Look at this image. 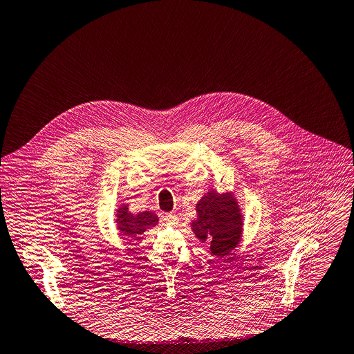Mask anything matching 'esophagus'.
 I'll return each instance as SVG.
<instances>
[{"instance_id":"34e87169","label":"esophagus","mask_w":354,"mask_h":354,"mask_svg":"<svg viewBox=\"0 0 354 354\" xmlns=\"http://www.w3.org/2000/svg\"><path fill=\"white\" fill-rule=\"evenodd\" d=\"M178 221H179L178 216H176L175 214H172V212H171V214H167V215L164 216V222L168 223V225H175V223H178Z\"/></svg>"}]
</instances>
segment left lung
Wrapping results in <instances>:
<instances>
[{"mask_svg": "<svg viewBox=\"0 0 354 354\" xmlns=\"http://www.w3.org/2000/svg\"><path fill=\"white\" fill-rule=\"evenodd\" d=\"M198 218L192 223L197 239L209 244L212 255H229L239 244L241 215L234 197L229 193L208 192L196 207Z\"/></svg>", "mask_w": 354, "mask_h": 354, "instance_id": "8db88e82", "label": "left lung"}]
</instances>
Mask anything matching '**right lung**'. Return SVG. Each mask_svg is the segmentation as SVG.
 I'll return each instance as SVG.
<instances>
[{
	"instance_id": "add662e5",
	"label": "right lung",
	"mask_w": 354,
	"mask_h": 354,
	"mask_svg": "<svg viewBox=\"0 0 354 354\" xmlns=\"http://www.w3.org/2000/svg\"><path fill=\"white\" fill-rule=\"evenodd\" d=\"M118 229L121 230V236L127 239H138L146 229L153 227L157 225L158 218L153 212H140L138 215H132L128 211L127 205L120 207L117 214Z\"/></svg>"
}]
</instances>
